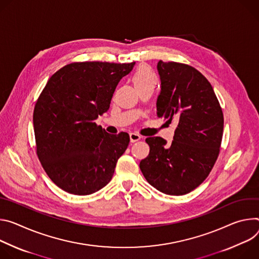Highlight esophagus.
Wrapping results in <instances>:
<instances>
[{
    "label": "esophagus",
    "mask_w": 259,
    "mask_h": 259,
    "mask_svg": "<svg viewBox=\"0 0 259 259\" xmlns=\"http://www.w3.org/2000/svg\"><path fill=\"white\" fill-rule=\"evenodd\" d=\"M130 139H131V142H137V141L141 140L142 137L137 133H131L130 134Z\"/></svg>",
    "instance_id": "34e87169"
}]
</instances>
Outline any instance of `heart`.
Here are the masks:
<instances>
[{
    "instance_id": "heart-1",
    "label": "heart",
    "mask_w": 259,
    "mask_h": 259,
    "mask_svg": "<svg viewBox=\"0 0 259 259\" xmlns=\"http://www.w3.org/2000/svg\"><path fill=\"white\" fill-rule=\"evenodd\" d=\"M133 82L137 90L143 89V88H148V86H153V88H155L156 75L150 67L141 66L135 72L133 76Z\"/></svg>"
}]
</instances>
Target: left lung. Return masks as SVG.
<instances>
[{"mask_svg":"<svg viewBox=\"0 0 259 259\" xmlns=\"http://www.w3.org/2000/svg\"><path fill=\"white\" fill-rule=\"evenodd\" d=\"M157 116L177 122L170 145L160 137L146 143L149 154L140 162L145 179L157 190L183 195L202 184L218 157L223 113L212 85L191 66L159 61Z\"/></svg>","mask_w":259,"mask_h":259,"instance_id":"left-lung-1","label":"left lung"}]
</instances>
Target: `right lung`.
<instances>
[{"mask_svg": "<svg viewBox=\"0 0 259 259\" xmlns=\"http://www.w3.org/2000/svg\"><path fill=\"white\" fill-rule=\"evenodd\" d=\"M135 64L73 63L49 78L33 123L40 162L63 190L89 195L111 181L130 136L108 134L95 120L109 110L118 82Z\"/></svg>", "mask_w": 259, "mask_h": 259, "instance_id": "add662e5", "label": "right lung"}]
</instances>
